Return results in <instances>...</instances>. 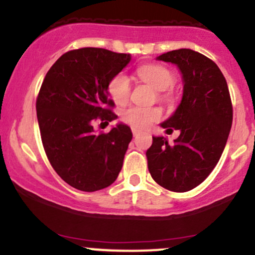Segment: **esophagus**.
I'll return each instance as SVG.
<instances>
[{
  "mask_svg": "<svg viewBox=\"0 0 255 255\" xmlns=\"http://www.w3.org/2000/svg\"><path fill=\"white\" fill-rule=\"evenodd\" d=\"M138 133H140V131H138V130H137V128H132V135H133V136H135V137H136V136H137V135H138Z\"/></svg>",
  "mask_w": 255,
  "mask_h": 255,
  "instance_id": "34e87169",
  "label": "esophagus"
}]
</instances>
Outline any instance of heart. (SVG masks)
<instances>
[{
	"label": "heart",
	"mask_w": 255,
	"mask_h": 255,
	"mask_svg": "<svg viewBox=\"0 0 255 255\" xmlns=\"http://www.w3.org/2000/svg\"><path fill=\"white\" fill-rule=\"evenodd\" d=\"M138 79L151 85L157 90V97L161 102L171 104L173 102V94L168 90L176 82V77L168 68L158 64H146L136 70ZM131 85L130 80L124 73H118L110 79L108 84V94L113 102L118 105L127 104L130 99ZM162 115L158 108L130 107L120 113V118L125 124L135 128H145L151 123L158 120Z\"/></svg>",
	"instance_id": "b5f03b06"
}]
</instances>
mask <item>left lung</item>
I'll return each mask as SVG.
<instances>
[{
  "instance_id": "left-lung-1",
  "label": "left lung",
  "mask_w": 255,
  "mask_h": 255,
  "mask_svg": "<svg viewBox=\"0 0 255 255\" xmlns=\"http://www.w3.org/2000/svg\"><path fill=\"white\" fill-rule=\"evenodd\" d=\"M157 59L177 65L183 95L172 117L161 124L167 132L180 130V136L173 143L153 136L146 151L148 171L166 190L186 192L202 183L221 158L233 120L231 95L218 65L201 53L182 48Z\"/></svg>"
}]
</instances>
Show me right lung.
Instances as JSON below:
<instances>
[{"label": "right lung", "mask_w": 255, "mask_h": 255, "mask_svg": "<svg viewBox=\"0 0 255 255\" xmlns=\"http://www.w3.org/2000/svg\"><path fill=\"white\" fill-rule=\"evenodd\" d=\"M130 59V54L104 48L73 49L43 80L36 102L43 147L55 172L77 190H103L122 170L132 138L130 128L118 124L109 132L97 133L93 125H108L118 118L108 84Z\"/></svg>", "instance_id": "add662e5"}]
</instances>
